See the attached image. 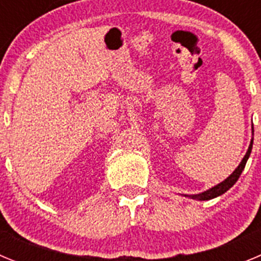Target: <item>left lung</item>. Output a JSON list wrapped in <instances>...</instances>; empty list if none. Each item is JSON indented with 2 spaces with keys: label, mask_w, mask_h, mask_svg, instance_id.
Returning <instances> with one entry per match:
<instances>
[{
  "label": "left lung",
  "mask_w": 261,
  "mask_h": 261,
  "mask_svg": "<svg viewBox=\"0 0 261 261\" xmlns=\"http://www.w3.org/2000/svg\"><path fill=\"white\" fill-rule=\"evenodd\" d=\"M252 144H253V140L251 141V145H250V147H248V150H247V153H246V155H244V158L242 159L241 165L235 168V171L232 172V174L230 175L227 179H226V180H223L222 183H220L218 186L213 187V188H211V190L205 191V192L199 193V195H193L192 199H195V200H211V199H214V197H217V196L222 195V193H225L226 191H229L230 188H231V187L234 186L235 183H237V180H238L239 176H241L242 171L244 170V166H246V163H247V159H248V156H250L251 150H252Z\"/></svg>",
  "instance_id": "obj_1"
}]
</instances>
